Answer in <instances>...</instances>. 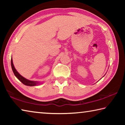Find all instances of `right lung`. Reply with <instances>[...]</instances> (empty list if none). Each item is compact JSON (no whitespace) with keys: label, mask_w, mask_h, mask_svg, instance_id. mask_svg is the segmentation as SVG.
Listing matches in <instances>:
<instances>
[{"label":"right lung","mask_w":125,"mask_h":125,"mask_svg":"<svg viewBox=\"0 0 125 125\" xmlns=\"http://www.w3.org/2000/svg\"><path fill=\"white\" fill-rule=\"evenodd\" d=\"M11 68L12 72L14 74V75L16 76V77L18 78V79L20 80V81L22 83H23L25 85L27 86H35V85H38L39 84H41V83H40L39 82L37 81H32V80H30L26 79V78H24V77H22V75H21L18 72V71L16 70V69L15 68L14 65L13 64V62H12V59L11 58Z\"/></svg>","instance_id":"obj_1"}]
</instances>
